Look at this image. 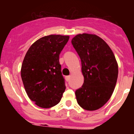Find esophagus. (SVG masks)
Masks as SVG:
<instances>
[{"label":"esophagus","instance_id":"34e87169","mask_svg":"<svg viewBox=\"0 0 134 134\" xmlns=\"http://www.w3.org/2000/svg\"><path fill=\"white\" fill-rule=\"evenodd\" d=\"M65 80L67 82H69L70 80V76H65Z\"/></svg>","mask_w":134,"mask_h":134}]
</instances>
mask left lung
Returning a JSON list of instances; mask_svg holds the SVG:
<instances>
[{"label": "left lung", "instance_id": "1", "mask_svg": "<svg viewBox=\"0 0 134 134\" xmlns=\"http://www.w3.org/2000/svg\"><path fill=\"white\" fill-rule=\"evenodd\" d=\"M72 46L80 56L83 83L76 90L78 104L90 111L100 108L114 91L118 65L108 44L93 34H78L72 38Z\"/></svg>", "mask_w": 134, "mask_h": 134}]
</instances>
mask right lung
<instances>
[{
	"label": "right lung",
	"mask_w": 134,
	"mask_h": 134,
	"mask_svg": "<svg viewBox=\"0 0 134 134\" xmlns=\"http://www.w3.org/2000/svg\"><path fill=\"white\" fill-rule=\"evenodd\" d=\"M69 37L50 35L41 37L27 51L21 67V78L28 97L43 108L53 107L65 90L59 57Z\"/></svg>",
	"instance_id": "add662e5"
}]
</instances>
